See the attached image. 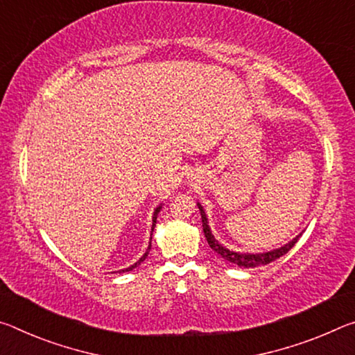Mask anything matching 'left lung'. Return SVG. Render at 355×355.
Here are the masks:
<instances>
[{
  "mask_svg": "<svg viewBox=\"0 0 355 355\" xmlns=\"http://www.w3.org/2000/svg\"><path fill=\"white\" fill-rule=\"evenodd\" d=\"M198 209L201 212V222H202V231H205V236H206V241L209 243V247H211L214 252L218 253L220 257L223 259L230 261L232 264H237L239 267H258L261 264H269L272 261L278 259L283 254H286L289 250L294 247V243L299 241V236H295L291 242H288L286 245H283L280 248H275V250H270V252H266V253H239V252H232V250H228L226 247H223L222 243H218V241L214 237L211 228H209L207 225V217H206V212L202 206L198 202Z\"/></svg>",
  "mask_w": 355,
  "mask_h": 355,
  "instance_id": "1",
  "label": "left lung"
}]
</instances>
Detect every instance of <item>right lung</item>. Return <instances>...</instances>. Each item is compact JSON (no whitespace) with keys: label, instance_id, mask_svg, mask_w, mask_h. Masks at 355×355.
I'll use <instances>...</instances> for the list:
<instances>
[{"label":"right lung","instance_id":"obj_1","mask_svg":"<svg viewBox=\"0 0 355 355\" xmlns=\"http://www.w3.org/2000/svg\"><path fill=\"white\" fill-rule=\"evenodd\" d=\"M160 209H162V206H159V207H155V211H154V216H153V230H150V231H154V228H155V223H157V216H159ZM150 236H153V234H150ZM150 239H153V237H150ZM149 250H150V242H149V247H148V250H146V252H144V254H143V257H141V258H139V259L137 261V263H135V264H132L130 267H127V269H123V270H119V272H129V270H133V269H135V267H137V266H139V264H141V263H143V261L148 258V254H149Z\"/></svg>","mask_w":355,"mask_h":355}]
</instances>
